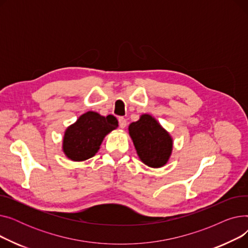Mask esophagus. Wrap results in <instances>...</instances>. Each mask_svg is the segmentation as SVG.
Returning a JSON list of instances; mask_svg holds the SVG:
<instances>
[{"label":"esophagus","instance_id":"1","mask_svg":"<svg viewBox=\"0 0 248 248\" xmlns=\"http://www.w3.org/2000/svg\"><path fill=\"white\" fill-rule=\"evenodd\" d=\"M119 123H120L121 128H124L126 126V120L124 119V117H123V116L119 117Z\"/></svg>","mask_w":248,"mask_h":248}]
</instances>
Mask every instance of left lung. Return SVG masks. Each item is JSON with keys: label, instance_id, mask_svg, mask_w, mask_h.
Returning <instances> with one entry per match:
<instances>
[{"label": "left lung", "instance_id": "left-lung-1", "mask_svg": "<svg viewBox=\"0 0 248 248\" xmlns=\"http://www.w3.org/2000/svg\"><path fill=\"white\" fill-rule=\"evenodd\" d=\"M140 161L152 168L165 166L171 157L173 140L166 129L150 114H141L128 126Z\"/></svg>", "mask_w": 248, "mask_h": 248}]
</instances>
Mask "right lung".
I'll return each mask as SVG.
<instances>
[{
    "label": "right lung",
    "instance_id": "add662e5",
    "mask_svg": "<svg viewBox=\"0 0 248 248\" xmlns=\"http://www.w3.org/2000/svg\"><path fill=\"white\" fill-rule=\"evenodd\" d=\"M119 126L113 115L102 116L95 111L83 113L69 125L63 137V152L71 161H85L98 152L108 133Z\"/></svg>",
    "mask_w": 248,
    "mask_h": 248
}]
</instances>
